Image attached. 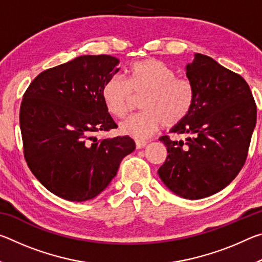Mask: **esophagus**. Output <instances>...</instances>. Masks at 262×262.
<instances>
[{
  "label": "esophagus",
  "instance_id": "34e87169",
  "mask_svg": "<svg viewBox=\"0 0 262 262\" xmlns=\"http://www.w3.org/2000/svg\"><path fill=\"white\" fill-rule=\"evenodd\" d=\"M135 144H136V149H142V148L147 147L148 142L147 141H136Z\"/></svg>",
  "mask_w": 262,
  "mask_h": 262
}]
</instances>
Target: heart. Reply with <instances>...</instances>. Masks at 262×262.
<instances>
[{
	"instance_id": "obj_1",
	"label": "heart",
	"mask_w": 262,
	"mask_h": 262,
	"mask_svg": "<svg viewBox=\"0 0 262 262\" xmlns=\"http://www.w3.org/2000/svg\"><path fill=\"white\" fill-rule=\"evenodd\" d=\"M143 112L122 122L120 132L135 140H145L159 128H173L184 122L193 111L196 92L189 79L177 77V73L163 61L144 59L127 70V81L119 75L110 77L101 88L106 111L118 119L126 118L142 97Z\"/></svg>"
}]
</instances>
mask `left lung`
I'll return each instance as SVG.
<instances>
[{"label":"left lung","instance_id":"obj_1","mask_svg":"<svg viewBox=\"0 0 262 262\" xmlns=\"http://www.w3.org/2000/svg\"><path fill=\"white\" fill-rule=\"evenodd\" d=\"M186 75L196 98L188 118L171 129L186 140L159 139L168 155L158 174L174 194L198 200L227 187L242 170L256 105L245 79L209 56L195 54Z\"/></svg>","mask_w":262,"mask_h":262}]
</instances>
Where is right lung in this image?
<instances>
[{"label":"right lung","mask_w":262,"mask_h":262,"mask_svg":"<svg viewBox=\"0 0 262 262\" xmlns=\"http://www.w3.org/2000/svg\"><path fill=\"white\" fill-rule=\"evenodd\" d=\"M119 62L111 55L78 56L39 74L23 96L25 161L41 185L64 200L96 198L135 149L129 136L97 137L118 127L101 88L119 72Z\"/></svg>","instance_id":"right-lung-1"}]
</instances>
